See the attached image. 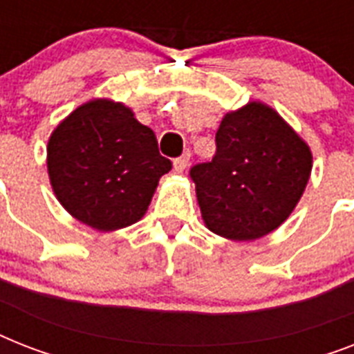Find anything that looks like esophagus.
<instances>
[{"instance_id": "34e87169", "label": "esophagus", "mask_w": 354, "mask_h": 354, "mask_svg": "<svg viewBox=\"0 0 354 354\" xmlns=\"http://www.w3.org/2000/svg\"><path fill=\"white\" fill-rule=\"evenodd\" d=\"M189 158H191V152H185V154L183 156H180V158H178V160H174V163H172V167H174V171L176 172H183L185 171V169H187V165H189Z\"/></svg>"}]
</instances>
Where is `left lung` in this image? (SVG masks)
Instances as JSON below:
<instances>
[{"label": "left lung", "mask_w": 354, "mask_h": 354, "mask_svg": "<svg viewBox=\"0 0 354 354\" xmlns=\"http://www.w3.org/2000/svg\"><path fill=\"white\" fill-rule=\"evenodd\" d=\"M313 171L305 139L261 101L227 112L216 154L191 169L207 230L230 241H255L290 216Z\"/></svg>", "instance_id": "obj_1"}]
</instances>
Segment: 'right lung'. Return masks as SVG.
I'll return each mask as SVG.
<instances>
[{
  "label": "right lung",
  "instance_id": "add662e5",
  "mask_svg": "<svg viewBox=\"0 0 354 354\" xmlns=\"http://www.w3.org/2000/svg\"><path fill=\"white\" fill-rule=\"evenodd\" d=\"M171 167L154 132L112 99L75 108L47 141L53 193L69 215L97 232L141 221Z\"/></svg>",
  "mask_w": 354,
  "mask_h": 354
}]
</instances>
